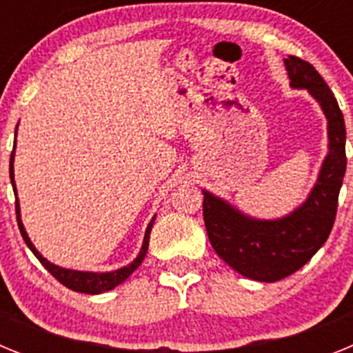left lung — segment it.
I'll return each instance as SVG.
<instances>
[{
  "mask_svg": "<svg viewBox=\"0 0 353 353\" xmlns=\"http://www.w3.org/2000/svg\"><path fill=\"white\" fill-rule=\"evenodd\" d=\"M290 86L307 90L327 118L329 152L304 203L277 219H258L203 189V219L214 251L244 277L279 281L304 267L334 226L338 196L347 171V130L334 93L307 61L285 58Z\"/></svg>",
  "mask_w": 353,
  "mask_h": 353,
  "instance_id": "left-lung-1",
  "label": "left lung"
}]
</instances>
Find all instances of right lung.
<instances>
[{
    "label": "right lung",
    "mask_w": 353,
    "mask_h": 353,
    "mask_svg": "<svg viewBox=\"0 0 353 353\" xmlns=\"http://www.w3.org/2000/svg\"><path fill=\"white\" fill-rule=\"evenodd\" d=\"M15 138H17V129H15ZM14 157H15V143H14V150H12V155H10V182L12 187H14V192L17 196V187H15V180H14ZM15 214H17V224H19V230H21V235H23L24 242H26L28 248L31 249V252L39 258L40 263L52 274V276L58 279L63 286L67 288L74 290V292H81V293H90V295H97V293H104L109 292V290L117 288L118 285L125 281L127 277L134 272V270L138 269L141 261L145 260L146 256V251H148V242H150V232H152V226H154V221H155V215L152 217V221L148 223L146 226V232H145V239H143V245H141V251L129 265L125 267H121V269L117 270H111V272H86V270H72V269H63V267H58V265L51 263L49 260L40 254L37 251V248L33 245V242L30 240L28 236L26 230H24V224L21 221V207H19V198H15Z\"/></svg>",
    "instance_id": "1"
}]
</instances>
